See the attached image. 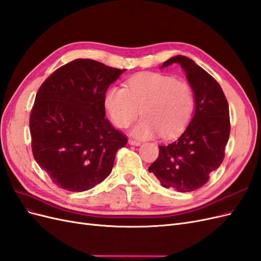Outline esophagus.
Returning a JSON list of instances; mask_svg holds the SVG:
<instances>
[{
  "label": "esophagus",
  "mask_w": 261,
  "mask_h": 261,
  "mask_svg": "<svg viewBox=\"0 0 261 261\" xmlns=\"http://www.w3.org/2000/svg\"><path fill=\"white\" fill-rule=\"evenodd\" d=\"M128 144H129V145H132V146H140V145H141L140 141L134 140V139H129V140H128Z\"/></svg>",
  "instance_id": "obj_1"
}]
</instances>
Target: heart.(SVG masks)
Instances as JSON below:
<instances>
[{
  "label": "heart",
  "mask_w": 261,
  "mask_h": 261,
  "mask_svg": "<svg viewBox=\"0 0 261 261\" xmlns=\"http://www.w3.org/2000/svg\"><path fill=\"white\" fill-rule=\"evenodd\" d=\"M105 103L113 123L121 128L127 127L141 110L144 117L132 129L135 137L147 139L160 134L163 138H170L191 121L195 96L188 83L148 72L132 77L127 88H110Z\"/></svg>",
  "instance_id": "1"
}]
</instances>
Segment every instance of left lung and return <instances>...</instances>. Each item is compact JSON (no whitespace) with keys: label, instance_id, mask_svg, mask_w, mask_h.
Segmentation results:
<instances>
[{"label":"left lung","instance_id":"8db88e82","mask_svg":"<svg viewBox=\"0 0 261 261\" xmlns=\"http://www.w3.org/2000/svg\"><path fill=\"white\" fill-rule=\"evenodd\" d=\"M178 64L195 96V113L184 133L174 141L159 146V156L148 171L165 188L193 192L207 183L209 174L224 159L230 137V111L218 82L184 55H175L161 68Z\"/></svg>","mask_w":261,"mask_h":261}]
</instances>
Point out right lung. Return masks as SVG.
<instances>
[{"instance_id":"add662e5","label":"right lung","mask_w":261,"mask_h":261,"mask_svg":"<svg viewBox=\"0 0 261 261\" xmlns=\"http://www.w3.org/2000/svg\"><path fill=\"white\" fill-rule=\"evenodd\" d=\"M125 72L90 59L63 65L39 88L29 126L35 160L53 183L85 192L112 171L127 138L106 118L109 86Z\"/></svg>"}]
</instances>
